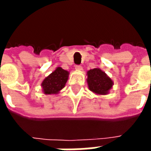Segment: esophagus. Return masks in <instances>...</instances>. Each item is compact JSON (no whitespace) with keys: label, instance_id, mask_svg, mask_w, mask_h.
Here are the masks:
<instances>
[{"label":"esophagus","instance_id":"1","mask_svg":"<svg viewBox=\"0 0 151 151\" xmlns=\"http://www.w3.org/2000/svg\"><path fill=\"white\" fill-rule=\"evenodd\" d=\"M75 69L77 70V71H82V67L81 65H76L75 66Z\"/></svg>","mask_w":151,"mask_h":151}]
</instances>
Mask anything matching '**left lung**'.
I'll return each instance as SVG.
<instances>
[{
    "label": "left lung",
    "mask_w": 151,
    "mask_h": 151,
    "mask_svg": "<svg viewBox=\"0 0 151 151\" xmlns=\"http://www.w3.org/2000/svg\"><path fill=\"white\" fill-rule=\"evenodd\" d=\"M89 90L95 95H105L109 94L113 86V81L107 73L99 68H95L86 72Z\"/></svg>",
    "instance_id": "obj_1"
}]
</instances>
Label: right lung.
Returning a JSON list of instances; mask_svg holds the SVG:
<instances>
[{
    "label": "right lung",
    "mask_w": 151,
    "mask_h": 151,
    "mask_svg": "<svg viewBox=\"0 0 151 151\" xmlns=\"http://www.w3.org/2000/svg\"><path fill=\"white\" fill-rule=\"evenodd\" d=\"M69 72L63 69L61 67H57L52 73L43 79L41 83L42 91L45 95H56L60 93L65 86Z\"/></svg>",
    "instance_id": "right-lung-1"
}]
</instances>
